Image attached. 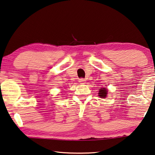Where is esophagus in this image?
Masks as SVG:
<instances>
[{"instance_id":"obj_1","label":"esophagus","mask_w":155,"mask_h":155,"mask_svg":"<svg viewBox=\"0 0 155 155\" xmlns=\"http://www.w3.org/2000/svg\"><path fill=\"white\" fill-rule=\"evenodd\" d=\"M78 82L81 84H85V79H84V78H79V79H78Z\"/></svg>"}]
</instances>
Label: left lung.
<instances>
[{"mask_svg": "<svg viewBox=\"0 0 155 155\" xmlns=\"http://www.w3.org/2000/svg\"><path fill=\"white\" fill-rule=\"evenodd\" d=\"M107 94H108V90H107L105 87L104 88H101L99 90V94H98V96H100V97H103L105 98L107 96Z\"/></svg>", "mask_w": 155, "mask_h": 155, "instance_id": "1", "label": "left lung"}]
</instances>
